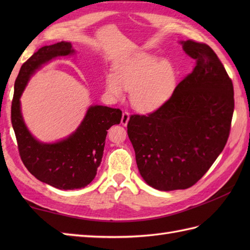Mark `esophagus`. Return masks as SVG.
<instances>
[{
    "label": "esophagus",
    "instance_id": "esophagus-1",
    "mask_svg": "<svg viewBox=\"0 0 250 250\" xmlns=\"http://www.w3.org/2000/svg\"><path fill=\"white\" fill-rule=\"evenodd\" d=\"M129 119H130V114L128 113V111H124V114H122V117H121L122 125L126 126V125H128V122H129Z\"/></svg>",
    "mask_w": 250,
    "mask_h": 250
}]
</instances>
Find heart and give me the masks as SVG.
Listing matches in <instances>:
<instances>
[{"instance_id":"obj_1","label":"heart","mask_w":250,"mask_h":250,"mask_svg":"<svg viewBox=\"0 0 250 250\" xmlns=\"http://www.w3.org/2000/svg\"><path fill=\"white\" fill-rule=\"evenodd\" d=\"M176 75L171 63L158 57L139 52L120 62L115 74L105 78L106 91L113 99L125 98L131 90L130 101L141 113H152L167 103L174 91Z\"/></svg>"}]
</instances>
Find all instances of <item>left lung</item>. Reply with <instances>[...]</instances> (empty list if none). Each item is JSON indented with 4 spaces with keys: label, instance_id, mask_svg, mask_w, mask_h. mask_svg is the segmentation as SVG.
I'll list each match as a JSON object with an SVG mask.
<instances>
[{
    "label": "left lung",
    "instance_id": "obj_1",
    "mask_svg": "<svg viewBox=\"0 0 250 250\" xmlns=\"http://www.w3.org/2000/svg\"><path fill=\"white\" fill-rule=\"evenodd\" d=\"M179 43L195 60L193 71L162 107L128 122L141 176L161 191L187 189L208 171L227 144L234 110L232 81L214 50Z\"/></svg>",
    "mask_w": 250,
    "mask_h": 250
}]
</instances>
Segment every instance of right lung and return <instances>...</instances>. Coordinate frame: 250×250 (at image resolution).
Segmentation results:
<instances>
[{"label":"right lung","instance_id":"obj_1","mask_svg":"<svg viewBox=\"0 0 250 250\" xmlns=\"http://www.w3.org/2000/svg\"><path fill=\"white\" fill-rule=\"evenodd\" d=\"M74 54L68 42L44 46L34 52L20 68L12 103V125L24 167L42 183L60 190L84 188L92 182L102 161L107 130L119 125L122 116L118 108L91 105L78 128L65 139L44 143L31 134L21 113V94L42 66Z\"/></svg>","mask_w":250,"mask_h":250}]
</instances>
